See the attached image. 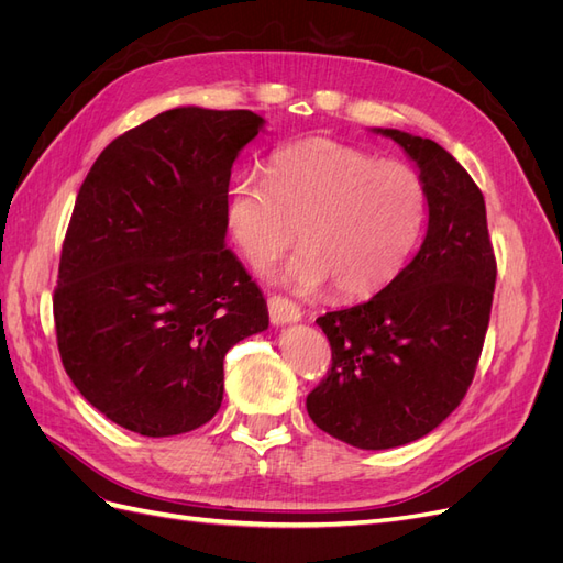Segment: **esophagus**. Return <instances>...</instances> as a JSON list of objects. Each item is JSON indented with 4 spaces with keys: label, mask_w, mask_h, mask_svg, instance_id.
Instances as JSON below:
<instances>
[{
    "label": "esophagus",
    "mask_w": 563,
    "mask_h": 563,
    "mask_svg": "<svg viewBox=\"0 0 563 563\" xmlns=\"http://www.w3.org/2000/svg\"><path fill=\"white\" fill-rule=\"evenodd\" d=\"M267 310H269L272 323H277V327H284V323H296L302 317L298 305L284 296H272L267 300Z\"/></svg>",
    "instance_id": "1"
}]
</instances>
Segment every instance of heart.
<instances>
[{"instance_id": "obj_1", "label": "heart", "mask_w": 563, "mask_h": 563, "mask_svg": "<svg viewBox=\"0 0 563 563\" xmlns=\"http://www.w3.org/2000/svg\"><path fill=\"white\" fill-rule=\"evenodd\" d=\"M428 213L422 178L408 164L310 139L277 150L267 183L234 176L223 220L242 258L263 269L296 236L305 246L277 282L294 291L333 284L340 298H368L395 279L418 246Z\"/></svg>"}]
</instances>
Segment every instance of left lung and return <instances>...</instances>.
<instances>
[{"label": "left lung", "instance_id": "1", "mask_svg": "<svg viewBox=\"0 0 563 563\" xmlns=\"http://www.w3.org/2000/svg\"><path fill=\"white\" fill-rule=\"evenodd\" d=\"M404 147L428 195L424 240L371 300L317 319L331 371L310 395L319 430L364 451L411 444L467 395L496 288L484 195L430 139L373 129Z\"/></svg>", "mask_w": 563, "mask_h": 563}]
</instances>
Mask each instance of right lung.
I'll return each mask as SVG.
<instances>
[{
  "mask_svg": "<svg viewBox=\"0 0 563 563\" xmlns=\"http://www.w3.org/2000/svg\"><path fill=\"white\" fill-rule=\"evenodd\" d=\"M251 110L174 108L93 162L65 232L54 319L81 397L122 428L174 437L223 401V360L267 329V305L225 246L232 164Z\"/></svg>",
  "mask_w": 563,
  "mask_h": 563,
  "instance_id": "obj_1",
  "label": "right lung"
}]
</instances>
